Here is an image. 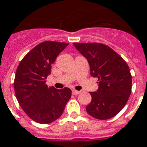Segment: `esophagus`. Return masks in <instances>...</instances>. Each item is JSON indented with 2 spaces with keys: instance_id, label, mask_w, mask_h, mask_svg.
Wrapping results in <instances>:
<instances>
[{
  "instance_id": "1",
  "label": "esophagus",
  "mask_w": 147,
  "mask_h": 147,
  "mask_svg": "<svg viewBox=\"0 0 147 147\" xmlns=\"http://www.w3.org/2000/svg\"><path fill=\"white\" fill-rule=\"evenodd\" d=\"M80 92H81V91H78V90H75V89L72 90V94H73V95H78V94H79Z\"/></svg>"
}]
</instances>
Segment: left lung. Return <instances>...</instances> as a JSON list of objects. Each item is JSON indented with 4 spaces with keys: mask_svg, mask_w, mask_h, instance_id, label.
Segmentation results:
<instances>
[{
    "mask_svg": "<svg viewBox=\"0 0 147 147\" xmlns=\"http://www.w3.org/2000/svg\"><path fill=\"white\" fill-rule=\"evenodd\" d=\"M88 60L90 74L98 78V88L90 92L92 101L86 106L90 116L101 120L120 112L132 90V76L128 65L118 53L102 43H73Z\"/></svg>",
    "mask_w": 147,
    "mask_h": 147,
    "instance_id": "obj_1",
    "label": "left lung"
}]
</instances>
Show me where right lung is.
<instances>
[{"instance_id": "right-lung-1", "label": "right lung", "mask_w": 147, "mask_h": 147, "mask_svg": "<svg viewBox=\"0 0 147 147\" xmlns=\"http://www.w3.org/2000/svg\"><path fill=\"white\" fill-rule=\"evenodd\" d=\"M69 44L46 41L38 44L19 63L14 78L15 96L28 117L41 124H48L61 116L71 98L69 88L56 89L46 84L51 65Z\"/></svg>"}]
</instances>
